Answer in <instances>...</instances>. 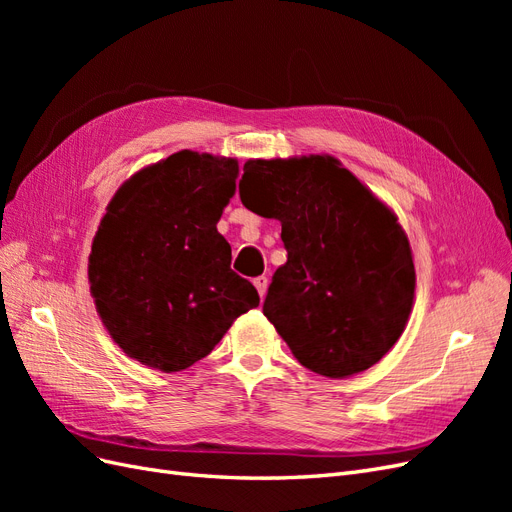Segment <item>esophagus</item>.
Masks as SVG:
<instances>
[{
	"mask_svg": "<svg viewBox=\"0 0 512 512\" xmlns=\"http://www.w3.org/2000/svg\"><path fill=\"white\" fill-rule=\"evenodd\" d=\"M254 286H256V290H258V294H260V299H262V297H265V294H267L269 280H267L265 275H260V277H256V280H254Z\"/></svg>",
	"mask_w": 512,
	"mask_h": 512,
	"instance_id": "34e87169",
	"label": "esophagus"
}]
</instances>
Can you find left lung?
I'll use <instances>...</instances> for the list:
<instances>
[{
	"mask_svg": "<svg viewBox=\"0 0 512 512\" xmlns=\"http://www.w3.org/2000/svg\"><path fill=\"white\" fill-rule=\"evenodd\" d=\"M241 203L282 222L286 265L262 312L297 361L327 378L389 352L414 299V262L395 215L331 156L250 160Z\"/></svg>",
	"mask_w": 512,
	"mask_h": 512,
	"instance_id": "8db88e82",
	"label": "left lung"
}]
</instances>
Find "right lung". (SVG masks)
<instances>
[{
  "instance_id": "add662e5",
  "label": "right lung",
  "mask_w": 512,
  "mask_h": 512,
  "mask_svg": "<svg viewBox=\"0 0 512 512\" xmlns=\"http://www.w3.org/2000/svg\"><path fill=\"white\" fill-rule=\"evenodd\" d=\"M239 166L179 151L126 181L91 245L89 282L119 348L162 371L194 365L260 303L218 224Z\"/></svg>"
}]
</instances>
